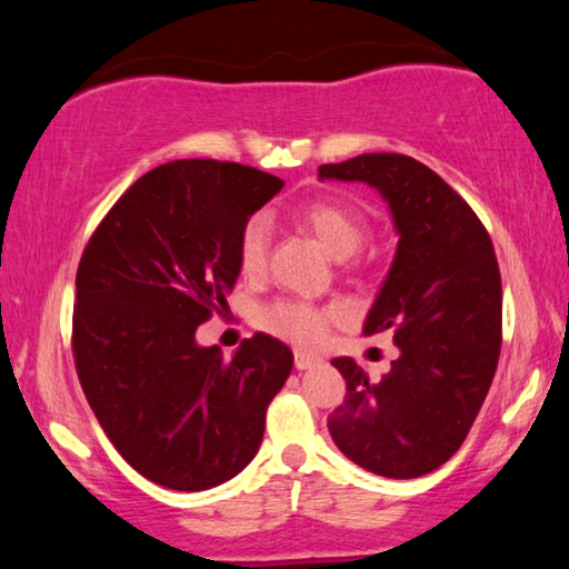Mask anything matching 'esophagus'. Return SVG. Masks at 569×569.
Segmentation results:
<instances>
[{"label":"esophagus","instance_id":"obj_1","mask_svg":"<svg viewBox=\"0 0 569 569\" xmlns=\"http://www.w3.org/2000/svg\"><path fill=\"white\" fill-rule=\"evenodd\" d=\"M293 361H296V369H298V371L316 369V366H321V363H323V361L319 359V356H311V353H303V351H296Z\"/></svg>","mask_w":569,"mask_h":569}]
</instances>
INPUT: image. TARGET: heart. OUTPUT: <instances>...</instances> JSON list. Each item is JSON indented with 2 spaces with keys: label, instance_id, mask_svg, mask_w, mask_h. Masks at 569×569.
I'll return each mask as SVG.
<instances>
[{
  "label": "heart",
  "instance_id": "1",
  "mask_svg": "<svg viewBox=\"0 0 569 569\" xmlns=\"http://www.w3.org/2000/svg\"><path fill=\"white\" fill-rule=\"evenodd\" d=\"M298 220L321 240V246L333 258H349L361 248L366 226L359 213L339 203H313L298 210ZM271 243V226L266 216H253L240 230L238 263L246 276L263 273ZM336 319L333 308H316L301 301H283L266 311L263 326L268 331L283 336L291 343L313 349L329 336V326Z\"/></svg>",
  "mask_w": 569,
  "mask_h": 569
}]
</instances>
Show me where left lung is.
<instances>
[{
  "instance_id": "left-lung-1",
  "label": "left lung",
  "mask_w": 569,
  "mask_h": 569,
  "mask_svg": "<svg viewBox=\"0 0 569 569\" xmlns=\"http://www.w3.org/2000/svg\"><path fill=\"white\" fill-rule=\"evenodd\" d=\"M319 180L366 182L383 198L399 243L363 321L389 331L399 356L371 379L349 356L331 363L346 401L329 431L346 457L373 475H429L467 439L502 346V278L485 226L419 160L366 152L321 166Z\"/></svg>"
}]
</instances>
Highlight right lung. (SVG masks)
Returning a JSON list of instances; mask_svg holds the SVG:
<instances>
[{"instance_id":"add662e5","label":"right lung","mask_w":569,"mask_h":569,"mask_svg":"<svg viewBox=\"0 0 569 569\" xmlns=\"http://www.w3.org/2000/svg\"><path fill=\"white\" fill-rule=\"evenodd\" d=\"M283 180L238 162L176 160L112 206L77 268V377L104 435L160 487L200 492L243 471L293 353L256 333L223 359L196 329L228 306L240 230Z\"/></svg>"}]
</instances>
